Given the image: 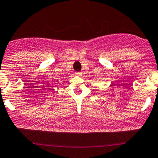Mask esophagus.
Returning a JSON list of instances; mask_svg holds the SVG:
<instances>
[{"mask_svg":"<svg viewBox=\"0 0 158 158\" xmlns=\"http://www.w3.org/2000/svg\"><path fill=\"white\" fill-rule=\"evenodd\" d=\"M76 76H82V73H79V72L76 73Z\"/></svg>","mask_w":158,"mask_h":158,"instance_id":"1","label":"esophagus"}]
</instances>
